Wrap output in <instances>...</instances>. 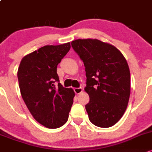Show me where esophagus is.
Here are the masks:
<instances>
[{"mask_svg":"<svg viewBox=\"0 0 152 152\" xmlns=\"http://www.w3.org/2000/svg\"><path fill=\"white\" fill-rule=\"evenodd\" d=\"M74 91H75V94H80V93L83 92V88H75V89H74Z\"/></svg>","mask_w":152,"mask_h":152,"instance_id":"obj_1","label":"esophagus"}]
</instances>
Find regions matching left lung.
Returning <instances> with one entry per match:
<instances>
[{
	"instance_id": "1",
	"label": "left lung",
	"mask_w": 152,
	"mask_h": 152,
	"mask_svg": "<svg viewBox=\"0 0 152 152\" xmlns=\"http://www.w3.org/2000/svg\"><path fill=\"white\" fill-rule=\"evenodd\" d=\"M71 44L85 67L89 120L98 127L113 126L125 113L130 97V70L125 57L116 47L98 39H77Z\"/></svg>"
}]
</instances>
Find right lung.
Returning <instances> with one entry per match:
<instances>
[{
    "instance_id": "obj_1",
    "label": "right lung",
    "mask_w": 152,
    "mask_h": 152,
    "mask_svg": "<svg viewBox=\"0 0 152 152\" xmlns=\"http://www.w3.org/2000/svg\"><path fill=\"white\" fill-rule=\"evenodd\" d=\"M70 49V43L47 45L25 56L18 69L20 91L37 121L49 129L67 121L75 93L59 83L57 67ZM55 83H58L56 86Z\"/></svg>"
}]
</instances>
